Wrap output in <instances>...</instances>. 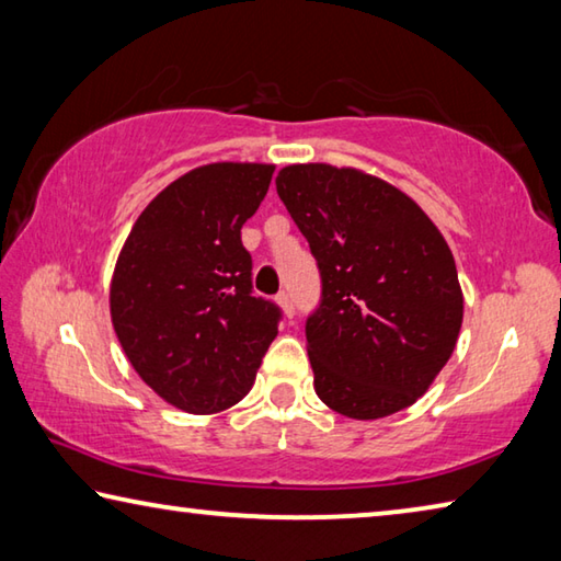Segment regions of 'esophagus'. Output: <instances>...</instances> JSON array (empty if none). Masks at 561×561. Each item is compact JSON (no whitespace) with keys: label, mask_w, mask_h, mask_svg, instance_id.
<instances>
[{"label":"esophagus","mask_w":561,"mask_h":561,"mask_svg":"<svg viewBox=\"0 0 561 561\" xmlns=\"http://www.w3.org/2000/svg\"><path fill=\"white\" fill-rule=\"evenodd\" d=\"M275 300H278V306H280L283 310H286V316H288V318L296 316V306H293V300H290V296H288L286 290H280L278 296H275Z\"/></svg>","instance_id":"obj_1"}]
</instances>
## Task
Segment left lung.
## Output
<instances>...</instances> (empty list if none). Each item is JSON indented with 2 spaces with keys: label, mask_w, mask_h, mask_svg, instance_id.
Listing matches in <instances>:
<instances>
[{
  "label": "left lung",
  "mask_w": 561,
  "mask_h": 561,
  "mask_svg": "<svg viewBox=\"0 0 561 561\" xmlns=\"http://www.w3.org/2000/svg\"><path fill=\"white\" fill-rule=\"evenodd\" d=\"M275 190L320 271L306 320L318 397L359 421L411 407L454 355L463 322L446 239L404 192L347 167H283Z\"/></svg>",
  "instance_id": "left-lung-1"
}]
</instances>
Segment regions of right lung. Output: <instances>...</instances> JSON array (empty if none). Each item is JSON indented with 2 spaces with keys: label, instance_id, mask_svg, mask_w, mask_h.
I'll return each instance as SVG.
<instances>
[{
  "label": "right lung",
  "instance_id": "1",
  "mask_svg": "<svg viewBox=\"0 0 561 561\" xmlns=\"http://www.w3.org/2000/svg\"><path fill=\"white\" fill-rule=\"evenodd\" d=\"M273 164L216 162L147 204L117 259L115 335L172 407L216 414L241 401L278 335L283 310L253 296L241 226L268 192Z\"/></svg>",
  "mask_w": 561,
  "mask_h": 561
}]
</instances>
